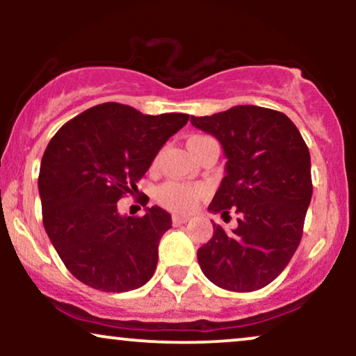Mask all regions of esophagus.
Wrapping results in <instances>:
<instances>
[{"instance_id": "esophagus-1", "label": "esophagus", "mask_w": 356, "mask_h": 356, "mask_svg": "<svg viewBox=\"0 0 356 356\" xmlns=\"http://www.w3.org/2000/svg\"><path fill=\"white\" fill-rule=\"evenodd\" d=\"M187 220H189V219L184 218V216H177V214L172 216V224H174V226H181V224H186Z\"/></svg>"}]
</instances>
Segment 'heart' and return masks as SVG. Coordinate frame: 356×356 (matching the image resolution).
<instances>
[{
	"label": "heart",
	"instance_id": "1",
	"mask_svg": "<svg viewBox=\"0 0 356 356\" xmlns=\"http://www.w3.org/2000/svg\"><path fill=\"white\" fill-rule=\"evenodd\" d=\"M204 138H209L206 136H192L189 138L191 144H197V142L204 140ZM202 195V189L199 187L189 186V184L182 182H165L157 192L159 202L167 209L175 211V212H189L195 207L199 199Z\"/></svg>",
	"mask_w": 356,
	"mask_h": 356
}]
</instances>
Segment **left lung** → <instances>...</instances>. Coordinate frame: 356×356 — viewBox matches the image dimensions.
<instances>
[{"label": "left lung", "instance_id": "obj_1", "mask_svg": "<svg viewBox=\"0 0 356 356\" xmlns=\"http://www.w3.org/2000/svg\"><path fill=\"white\" fill-rule=\"evenodd\" d=\"M191 124L212 134L227 157L209 211L238 214L232 232L214 224L197 251L202 273L229 291H256L280 276L300 246L313 194L309 150L296 125L277 110L238 105Z\"/></svg>", "mask_w": 356, "mask_h": 356}]
</instances>
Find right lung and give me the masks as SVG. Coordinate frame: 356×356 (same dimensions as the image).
<instances>
[{"mask_svg": "<svg viewBox=\"0 0 356 356\" xmlns=\"http://www.w3.org/2000/svg\"><path fill=\"white\" fill-rule=\"evenodd\" d=\"M187 120V113L144 115L107 102L53 136L38 177L43 226L60 259L83 284L124 293L152 277L159 241L172 226L170 214L152 206L144 216L122 218L117 202L137 189L162 145Z\"/></svg>", "mask_w": 356, "mask_h": 356, "instance_id": "right-lung-1", "label": "right lung"}]
</instances>
